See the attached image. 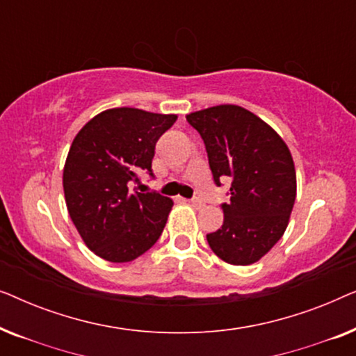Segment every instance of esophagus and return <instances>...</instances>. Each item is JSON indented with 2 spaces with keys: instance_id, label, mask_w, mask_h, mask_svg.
Instances as JSON below:
<instances>
[{
  "instance_id": "1",
  "label": "esophagus",
  "mask_w": 356,
  "mask_h": 356,
  "mask_svg": "<svg viewBox=\"0 0 356 356\" xmlns=\"http://www.w3.org/2000/svg\"><path fill=\"white\" fill-rule=\"evenodd\" d=\"M189 204H191L194 209H202L204 207V202L201 201V199H197V197L191 199V201H189Z\"/></svg>"
}]
</instances>
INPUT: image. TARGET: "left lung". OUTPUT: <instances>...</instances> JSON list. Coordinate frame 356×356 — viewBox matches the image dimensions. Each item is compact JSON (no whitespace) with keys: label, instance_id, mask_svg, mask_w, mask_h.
I'll use <instances>...</instances> for the list:
<instances>
[{"label":"left lung","instance_id":"obj_1","mask_svg":"<svg viewBox=\"0 0 356 356\" xmlns=\"http://www.w3.org/2000/svg\"><path fill=\"white\" fill-rule=\"evenodd\" d=\"M188 123L206 144L217 186L230 178L223 225L209 233L211 250L228 264L259 261L284 235L296 197V173L284 139L238 105L194 111Z\"/></svg>","mask_w":356,"mask_h":356}]
</instances>
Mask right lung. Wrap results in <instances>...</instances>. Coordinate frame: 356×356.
<instances>
[{
  "label": "right lung",
  "mask_w": 356,
  "mask_h": 356,
  "mask_svg": "<svg viewBox=\"0 0 356 356\" xmlns=\"http://www.w3.org/2000/svg\"><path fill=\"white\" fill-rule=\"evenodd\" d=\"M177 115L111 108L94 116L72 140L63 188L67 212L90 251L110 262H129L162 235L173 201L131 189L152 173L155 144Z\"/></svg>",
  "instance_id": "right-lung-1"
}]
</instances>
